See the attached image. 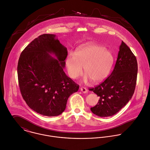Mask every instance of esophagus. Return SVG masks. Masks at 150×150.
Wrapping results in <instances>:
<instances>
[{
  "label": "esophagus",
  "instance_id": "1",
  "mask_svg": "<svg viewBox=\"0 0 150 150\" xmlns=\"http://www.w3.org/2000/svg\"><path fill=\"white\" fill-rule=\"evenodd\" d=\"M80 90L83 93H86L87 92V89L85 87H81Z\"/></svg>",
  "mask_w": 150,
  "mask_h": 150
}]
</instances>
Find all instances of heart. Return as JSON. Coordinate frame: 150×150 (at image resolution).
<instances>
[{"mask_svg":"<svg viewBox=\"0 0 150 150\" xmlns=\"http://www.w3.org/2000/svg\"><path fill=\"white\" fill-rule=\"evenodd\" d=\"M113 63L111 53L97 44H87L80 47L75 53L68 54L66 64L69 76L76 79L83 73L86 76L84 81L91 80L94 83L103 81L108 76Z\"/></svg>","mask_w":150,"mask_h":150,"instance_id":"1","label":"heart"}]
</instances>
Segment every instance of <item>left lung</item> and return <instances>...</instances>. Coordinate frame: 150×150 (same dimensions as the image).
Instances as JSON below:
<instances>
[{"label": "left lung", "instance_id": "obj_1", "mask_svg": "<svg viewBox=\"0 0 150 150\" xmlns=\"http://www.w3.org/2000/svg\"><path fill=\"white\" fill-rule=\"evenodd\" d=\"M138 66L136 56L122 41L117 58L111 74L94 88H90L98 97L91 112L100 117L112 116L131 100L136 85Z\"/></svg>", "mask_w": 150, "mask_h": 150}]
</instances>
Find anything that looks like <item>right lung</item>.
I'll list each match as a JSON object with an SVG mask.
<instances>
[{
    "mask_svg": "<svg viewBox=\"0 0 150 150\" xmlns=\"http://www.w3.org/2000/svg\"><path fill=\"white\" fill-rule=\"evenodd\" d=\"M67 56V48L56 35L47 34L34 39L21 52L17 66L20 92L28 106L38 113L60 115L69 97L78 91L79 86L63 71Z\"/></svg>",
    "mask_w": 150,
    "mask_h": 150,
    "instance_id": "right-lung-1",
    "label": "right lung"
}]
</instances>
